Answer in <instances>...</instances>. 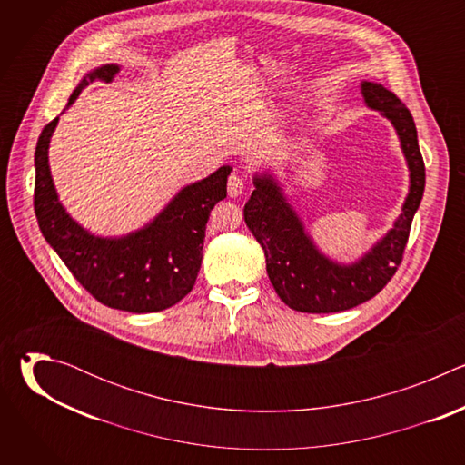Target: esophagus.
I'll return each instance as SVG.
<instances>
[{
	"instance_id": "34e87169",
	"label": "esophagus",
	"mask_w": 465,
	"mask_h": 465,
	"mask_svg": "<svg viewBox=\"0 0 465 465\" xmlns=\"http://www.w3.org/2000/svg\"><path fill=\"white\" fill-rule=\"evenodd\" d=\"M244 180L237 174V173H232L230 174V178H228V194L232 196V198H237V196H241V193L244 191Z\"/></svg>"
}]
</instances>
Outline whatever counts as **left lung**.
<instances>
[{
	"instance_id": "1",
	"label": "left lung",
	"mask_w": 465,
	"mask_h": 465,
	"mask_svg": "<svg viewBox=\"0 0 465 465\" xmlns=\"http://www.w3.org/2000/svg\"><path fill=\"white\" fill-rule=\"evenodd\" d=\"M361 88L364 103L391 121L411 171V189L393 228L359 261L339 264L314 246L272 174L253 176L255 189L244 204V223L267 257L272 287L300 312H339L379 294L403 261L412 219L423 198L425 163L412 114L382 84L364 81Z\"/></svg>"
}]
</instances>
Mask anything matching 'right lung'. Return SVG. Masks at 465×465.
<instances>
[{
  "instance_id": "add662e5",
  "label": "right lung",
  "mask_w": 465,
  "mask_h": 465,
  "mask_svg": "<svg viewBox=\"0 0 465 465\" xmlns=\"http://www.w3.org/2000/svg\"><path fill=\"white\" fill-rule=\"evenodd\" d=\"M119 65L90 72L72 94L68 106L95 79L110 83ZM54 117L42 130L35 151V213L42 235L75 280L103 305L128 312H156L178 303L196 282L203 262L206 224L226 198L230 165L185 185L167 208L142 230L123 237H97L77 224L58 201L47 149Z\"/></svg>"
}]
</instances>
